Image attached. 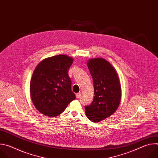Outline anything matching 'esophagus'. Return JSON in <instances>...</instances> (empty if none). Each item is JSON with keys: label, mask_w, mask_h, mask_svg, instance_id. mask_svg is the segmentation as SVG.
<instances>
[{"label": "esophagus", "mask_w": 158, "mask_h": 158, "mask_svg": "<svg viewBox=\"0 0 158 158\" xmlns=\"http://www.w3.org/2000/svg\"><path fill=\"white\" fill-rule=\"evenodd\" d=\"M81 94H82L81 93H77V94H76V98H77V99L80 98V97L81 96Z\"/></svg>", "instance_id": "34e87169"}]
</instances>
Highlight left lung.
<instances>
[{"mask_svg": "<svg viewBox=\"0 0 158 158\" xmlns=\"http://www.w3.org/2000/svg\"><path fill=\"white\" fill-rule=\"evenodd\" d=\"M94 83V97L85 106V115L93 122H99L113 114L121 99V87L114 67L102 58L89 59L87 63Z\"/></svg>", "mask_w": 158, "mask_h": 158, "instance_id": "8db88e82", "label": "left lung"}]
</instances>
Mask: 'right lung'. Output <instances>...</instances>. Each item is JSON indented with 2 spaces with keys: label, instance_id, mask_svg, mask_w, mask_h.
<instances>
[{
  "label": "right lung",
  "instance_id": "1",
  "mask_svg": "<svg viewBox=\"0 0 158 158\" xmlns=\"http://www.w3.org/2000/svg\"><path fill=\"white\" fill-rule=\"evenodd\" d=\"M73 59L57 55L42 60L35 67L30 84V94L35 108L42 114H60L76 99L68 76Z\"/></svg>",
  "mask_w": 158,
  "mask_h": 158
}]
</instances>
